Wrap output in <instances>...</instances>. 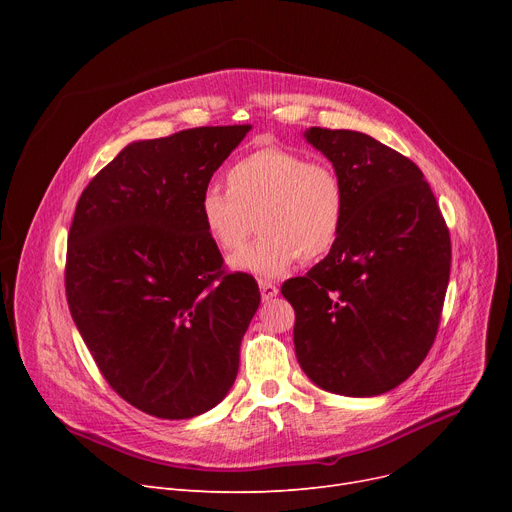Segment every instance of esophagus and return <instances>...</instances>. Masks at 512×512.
I'll use <instances>...</instances> for the list:
<instances>
[{
  "mask_svg": "<svg viewBox=\"0 0 512 512\" xmlns=\"http://www.w3.org/2000/svg\"><path fill=\"white\" fill-rule=\"evenodd\" d=\"M259 290H261V299L267 301V299H274L278 294V286L267 282V280H259Z\"/></svg>",
  "mask_w": 512,
  "mask_h": 512,
  "instance_id": "34e87169",
  "label": "esophagus"
}]
</instances>
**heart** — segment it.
I'll return each mask as SVG.
<instances>
[{"instance_id": "heart-1", "label": "heart", "mask_w": 512, "mask_h": 512, "mask_svg": "<svg viewBox=\"0 0 512 512\" xmlns=\"http://www.w3.org/2000/svg\"><path fill=\"white\" fill-rule=\"evenodd\" d=\"M228 191L209 186L199 199V218L213 247L232 255L247 245L255 218L261 238L234 257L236 270L276 278L299 259H324L346 224L348 195L328 161L278 145H259L226 172Z\"/></svg>"}]
</instances>
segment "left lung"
<instances>
[{"instance_id": "8db88e82", "label": "left lung", "mask_w": 512, "mask_h": 512, "mask_svg": "<svg viewBox=\"0 0 512 512\" xmlns=\"http://www.w3.org/2000/svg\"><path fill=\"white\" fill-rule=\"evenodd\" d=\"M346 184V224L332 253L282 284L294 351L319 388L378 396L423 363L450 278V232L413 161L357 130L309 128Z\"/></svg>"}]
</instances>
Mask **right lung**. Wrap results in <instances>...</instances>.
<instances>
[{
    "mask_svg": "<svg viewBox=\"0 0 512 512\" xmlns=\"http://www.w3.org/2000/svg\"><path fill=\"white\" fill-rule=\"evenodd\" d=\"M251 130L199 126L124 147L80 195L66 299L105 382L139 411L188 419L232 388L259 307L199 218L213 172Z\"/></svg>",
    "mask_w": 512,
    "mask_h": 512,
    "instance_id": "add662e5",
    "label": "right lung"
}]
</instances>
